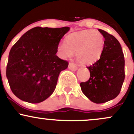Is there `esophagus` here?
<instances>
[{
	"label": "esophagus",
	"instance_id": "1",
	"mask_svg": "<svg viewBox=\"0 0 134 134\" xmlns=\"http://www.w3.org/2000/svg\"><path fill=\"white\" fill-rule=\"evenodd\" d=\"M69 69H70V70H72V71H76V70H77V67L73 63H69Z\"/></svg>",
	"mask_w": 134,
	"mask_h": 134
}]
</instances>
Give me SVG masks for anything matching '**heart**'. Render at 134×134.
<instances>
[{"instance_id": "heart-1", "label": "heart", "mask_w": 134, "mask_h": 134, "mask_svg": "<svg viewBox=\"0 0 134 134\" xmlns=\"http://www.w3.org/2000/svg\"><path fill=\"white\" fill-rule=\"evenodd\" d=\"M104 45V38L100 33L87 30L69 36L65 43L58 44L57 50L62 58L70 57L74 52H76V58L80 64L87 65L97 62L101 58Z\"/></svg>"}]
</instances>
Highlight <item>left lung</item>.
Returning a JSON list of instances; mask_svg holds the SVG:
<instances>
[{"instance_id": "left-lung-1", "label": "left lung", "mask_w": 134, "mask_h": 134, "mask_svg": "<svg viewBox=\"0 0 134 134\" xmlns=\"http://www.w3.org/2000/svg\"><path fill=\"white\" fill-rule=\"evenodd\" d=\"M105 41L101 58L87 67L90 79L80 84L84 94L95 103H103L119 94L125 79V60L122 48L116 38L98 29Z\"/></svg>"}]
</instances>
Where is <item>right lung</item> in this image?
<instances>
[{"label": "right lung", "mask_w": 134, "mask_h": 134, "mask_svg": "<svg viewBox=\"0 0 134 134\" xmlns=\"http://www.w3.org/2000/svg\"><path fill=\"white\" fill-rule=\"evenodd\" d=\"M69 30V27H33L11 48L6 76L19 99L38 103L52 94L60 73L69 65L56 53L60 41Z\"/></svg>", "instance_id": "add662e5"}]
</instances>
